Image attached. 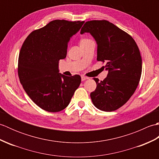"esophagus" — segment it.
Listing matches in <instances>:
<instances>
[{
    "mask_svg": "<svg viewBox=\"0 0 159 159\" xmlns=\"http://www.w3.org/2000/svg\"><path fill=\"white\" fill-rule=\"evenodd\" d=\"M87 79H89V78H88V77L85 76H81V80H82V81H84V80H87Z\"/></svg>",
    "mask_w": 159,
    "mask_h": 159,
    "instance_id": "1",
    "label": "esophagus"
}]
</instances>
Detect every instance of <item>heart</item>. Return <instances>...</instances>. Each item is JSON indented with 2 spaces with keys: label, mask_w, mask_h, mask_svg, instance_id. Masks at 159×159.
Masks as SVG:
<instances>
[{
  "label": "heart",
  "mask_w": 159,
  "mask_h": 159,
  "mask_svg": "<svg viewBox=\"0 0 159 159\" xmlns=\"http://www.w3.org/2000/svg\"><path fill=\"white\" fill-rule=\"evenodd\" d=\"M89 40H91V39H89L88 38H83V39H80V43H85L87 42H88V41H89Z\"/></svg>",
  "instance_id": "b5f03b06"
}]
</instances>
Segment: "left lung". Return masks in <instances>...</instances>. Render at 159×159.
<instances>
[{
    "label": "left lung",
    "instance_id": "left-lung-1",
    "mask_svg": "<svg viewBox=\"0 0 159 159\" xmlns=\"http://www.w3.org/2000/svg\"><path fill=\"white\" fill-rule=\"evenodd\" d=\"M87 32L98 44L97 60L105 63L108 71L103 80L94 78L96 89L90 94L98 109L109 112L122 107L139 85L142 60L134 39L107 20H90L84 24L80 33Z\"/></svg>",
    "mask_w": 159,
    "mask_h": 159
}]
</instances>
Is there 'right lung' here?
Instances as JSON below:
<instances>
[{"instance_id":"1","label":"right lung","mask_w":159,"mask_h":159,"mask_svg":"<svg viewBox=\"0 0 159 159\" xmlns=\"http://www.w3.org/2000/svg\"><path fill=\"white\" fill-rule=\"evenodd\" d=\"M84 21L55 20L32 31L20 49L18 74L20 83L33 102L48 112L68 106L81 78L59 74L60 59L67 55V42Z\"/></svg>"}]
</instances>
